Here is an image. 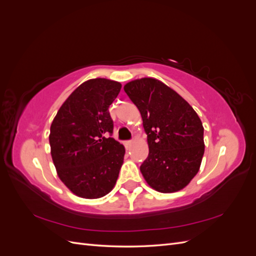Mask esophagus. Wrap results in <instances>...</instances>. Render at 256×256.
I'll return each instance as SVG.
<instances>
[{"instance_id": "esophagus-1", "label": "esophagus", "mask_w": 256, "mask_h": 256, "mask_svg": "<svg viewBox=\"0 0 256 256\" xmlns=\"http://www.w3.org/2000/svg\"><path fill=\"white\" fill-rule=\"evenodd\" d=\"M131 144H132V141H131V140H129V141H126V142H125V145H126L127 148H129V147H130V145H131Z\"/></svg>"}]
</instances>
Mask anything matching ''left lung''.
Listing matches in <instances>:
<instances>
[{"instance_id": "1", "label": "left lung", "mask_w": 256, "mask_h": 256, "mask_svg": "<svg viewBox=\"0 0 256 256\" xmlns=\"http://www.w3.org/2000/svg\"><path fill=\"white\" fill-rule=\"evenodd\" d=\"M124 90L140 111L147 134L150 152L140 166L145 180L162 193L182 190L198 172L204 154L198 115L159 80H134Z\"/></svg>"}]
</instances>
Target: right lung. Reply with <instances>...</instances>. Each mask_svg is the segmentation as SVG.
<instances>
[{"mask_svg":"<svg viewBox=\"0 0 256 256\" xmlns=\"http://www.w3.org/2000/svg\"><path fill=\"white\" fill-rule=\"evenodd\" d=\"M122 84L108 79L82 83L54 118L49 142L58 175L67 188L84 198H98L116 184L125 147L112 138L109 106Z\"/></svg>","mask_w":256,"mask_h":256,"instance_id":"right-lung-1","label":"right lung"}]
</instances>
